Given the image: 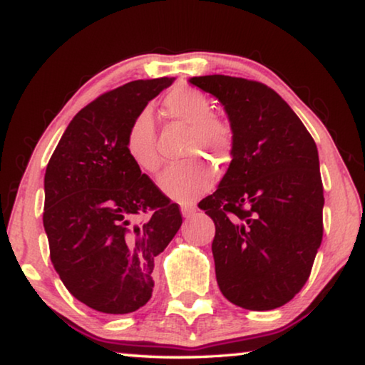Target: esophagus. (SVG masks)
<instances>
[{"instance_id": "1", "label": "esophagus", "mask_w": 365, "mask_h": 365, "mask_svg": "<svg viewBox=\"0 0 365 365\" xmlns=\"http://www.w3.org/2000/svg\"><path fill=\"white\" fill-rule=\"evenodd\" d=\"M180 210H182L183 217H192V216L198 211L197 206H188V205H183Z\"/></svg>"}]
</instances>
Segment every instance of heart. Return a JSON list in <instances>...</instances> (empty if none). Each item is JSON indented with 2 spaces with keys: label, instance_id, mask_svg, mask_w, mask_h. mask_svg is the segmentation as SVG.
I'll return each instance as SVG.
<instances>
[{
  "label": "heart",
  "instance_id": "obj_1",
  "mask_svg": "<svg viewBox=\"0 0 365 365\" xmlns=\"http://www.w3.org/2000/svg\"><path fill=\"white\" fill-rule=\"evenodd\" d=\"M164 108L172 118L190 126L192 134L187 154L215 155L221 164L231 160L235 134L230 124L213 116V105L205 93L190 86H178L165 96ZM124 148L140 170H157L159 155L155 150V123L150 110L139 111L130 121ZM215 182V167L200 155L167 165L157 178L162 192L178 203H193L208 193Z\"/></svg>",
  "mask_w": 365,
  "mask_h": 365
}]
</instances>
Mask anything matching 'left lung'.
<instances>
[{
	"label": "left lung",
	"instance_id": "1",
	"mask_svg": "<svg viewBox=\"0 0 365 365\" xmlns=\"http://www.w3.org/2000/svg\"><path fill=\"white\" fill-rule=\"evenodd\" d=\"M188 81L221 103L235 134L225 177L198 205L216 226L217 285L241 308H279L307 284L322 246L317 144L284 98L259 81L227 75Z\"/></svg>",
	"mask_w": 365,
	"mask_h": 365
}]
</instances>
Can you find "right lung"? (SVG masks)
I'll use <instances>...</instances> for the list:
<instances>
[{"mask_svg": "<svg viewBox=\"0 0 365 365\" xmlns=\"http://www.w3.org/2000/svg\"><path fill=\"white\" fill-rule=\"evenodd\" d=\"M175 78L135 80L75 114L43 177V230L53 269L96 312L133 313L150 300L154 260L182 215L130 160V121Z\"/></svg>", "mask_w": 365, "mask_h": 365, "instance_id": "right-lung-1", "label": "right lung"}]
</instances>
